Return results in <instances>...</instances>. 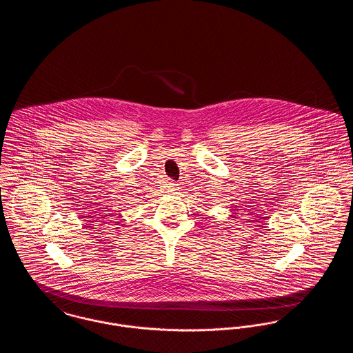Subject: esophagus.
Returning <instances> with one entry per match:
<instances>
[{
    "label": "esophagus",
    "mask_w": 353,
    "mask_h": 353,
    "mask_svg": "<svg viewBox=\"0 0 353 353\" xmlns=\"http://www.w3.org/2000/svg\"><path fill=\"white\" fill-rule=\"evenodd\" d=\"M169 192H172V193H176L180 188H179V184H176V183H169Z\"/></svg>",
    "instance_id": "obj_1"
}]
</instances>
